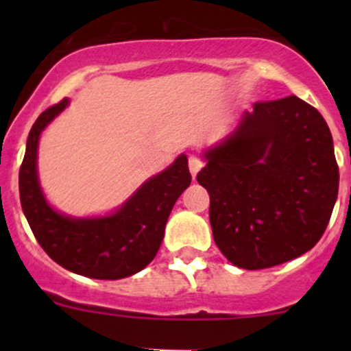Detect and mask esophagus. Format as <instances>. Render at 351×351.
<instances>
[{
	"instance_id": "esophagus-1",
	"label": "esophagus",
	"mask_w": 351,
	"mask_h": 351,
	"mask_svg": "<svg viewBox=\"0 0 351 351\" xmlns=\"http://www.w3.org/2000/svg\"><path fill=\"white\" fill-rule=\"evenodd\" d=\"M202 166H204V161H202L200 158H197V156H190V158H189V168H190V173H192L193 178H195L197 173L200 171Z\"/></svg>"
}]
</instances>
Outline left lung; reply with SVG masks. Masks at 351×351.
I'll list each match as a JSON object with an SVG mask.
<instances>
[{"mask_svg":"<svg viewBox=\"0 0 351 351\" xmlns=\"http://www.w3.org/2000/svg\"><path fill=\"white\" fill-rule=\"evenodd\" d=\"M197 182L210 195L212 234L236 267L261 270L316 246L338 197L326 120L300 98L256 101L205 153Z\"/></svg>","mask_w":351,"mask_h":351,"instance_id":"1","label":"left lung"}]
</instances>
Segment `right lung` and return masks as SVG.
Returning <instances> with one entry per match:
<instances>
[{
  "label": "right lung",
  "instance_id": "obj_1",
  "mask_svg": "<svg viewBox=\"0 0 351 351\" xmlns=\"http://www.w3.org/2000/svg\"><path fill=\"white\" fill-rule=\"evenodd\" d=\"M67 105V98L38 115L32 125L20 166V202L42 250L58 265L98 280L130 277L153 261L165 238L166 221L192 175L186 156L151 178L117 214L101 219H71L52 210L37 180V146L44 127Z\"/></svg>",
  "mask_w": 351,
  "mask_h": 351
}]
</instances>
